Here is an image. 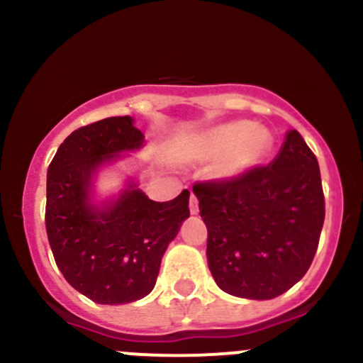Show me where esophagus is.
<instances>
[{
	"instance_id": "esophagus-1",
	"label": "esophagus",
	"mask_w": 363,
	"mask_h": 363,
	"mask_svg": "<svg viewBox=\"0 0 363 363\" xmlns=\"http://www.w3.org/2000/svg\"><path fill=\"white\" fill-rule=\"evenodd\" d=\"M189 212H191L193 216H196V214H199V212H200V208H199V200H196L195 195L189 196Z\"/></svg>"
}]
</instances>
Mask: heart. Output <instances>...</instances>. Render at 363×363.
I'll list each match as a JSON object with an SVG mask.
<instances>
[{"instance_id":"b5f03b06","label":"heart","mask_w":363,"mask_h":363,"mask_svg":"<svg viewBox=\"0 0 363 363\" xmlns=\"http://www.w3.org/2000/svg\"><path fill=\"white\" fill-rule=\"evenodd\" d=\"M272 149V135L251 121H230L199 131L184 140L179 161L214 160L211 175L216 181L232 182L263 163Z\"/></svg>"}]
</instances>
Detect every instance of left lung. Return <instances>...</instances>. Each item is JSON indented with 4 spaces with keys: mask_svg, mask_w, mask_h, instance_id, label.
<instances>
[{
    "mask_svg": "<svg viewBox=\"0 0 363 363\" xmlns=\"http://www.w3.org/2000/svg\"><path fill=\"white\" fill-rule=\"evenodd\" d=\"M193 193L208 230V270L223 291L270 300L306 276L325 199L318 160L298 131H286L267 167L232 182L195 184Z\"/></svg>",
    "mask_w": 363,
    "mask_h": 363,
    "instance_id": "left-lung-1",
    "label": "left lung"
}]
</instances>
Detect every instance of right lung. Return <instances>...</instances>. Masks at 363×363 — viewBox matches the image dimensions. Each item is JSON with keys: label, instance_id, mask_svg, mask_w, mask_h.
<instances>
[{"label": "right lung", "instance_id": "add662e5", "mask_svg": "<svg viewBox=\"0 0 363 363\" xmlns=\"http://www.w3.org/2000/svg\"><path fill=\"white\" fill-rule=\"evenodd\" d=\"M130 116L79 128L60 145L47 170L45 226L57 269L79 294L119 306L152 291L161 258L189 218V191L152 202L128 177L117 195L98 199L101 170L144 147Z\"/></svg>", "mask_w": 363, "mask_h": 363}]
</instances>
